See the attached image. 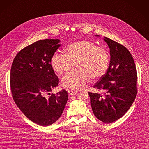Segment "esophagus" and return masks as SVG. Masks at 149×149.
Returning <instances> with one entry per match:
<instances>
[{
	"label": "esophagus",
	"mask_w": 149,
	"mask_h": 149,
	"mask_svg": "<svg viewBox=\"0 0 149 149\" xmlns=\"http://www.w3.org/2000/svg\"><path fill=\"white\" fill-rule=\"evenodd\" d=\"M68 93L69 95H75L78 93V91H74V90H68Z\"/></svg>",
	"instance_id": "obj_1"
}]
</instances>
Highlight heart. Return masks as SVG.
Listing matches in <instances>:
<instances>
[{
  "label": "heart",
  "instance_id": "1",
  "mask_svg": "<svg viewBox=\"0 0 149 149\" xmlns=\"http://www.w3.org/2000/svg\"><path fill=\"white\" fill-rule=\"evenodd\" d=\"M50 63L59 75L70 70L76 63L77 69L65 75L62 84L65 87L79 89L85 87L91 77L97 79L106 74L109 65V55L104 48L97 47L93 42L80 40L68 45L65 53H55Z\"/></svg>",
  "mask_w": 149,
  "mask_h": 149
}]
</instances>
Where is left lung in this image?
Returning a JSON list of instances; mask_svg holds the SVG:
<instances>
[{
    "label": "left lung",
    "instance_id": "8db88e82",
    "mask_svg": "<svg viewBox=\"0 0 149 149\" xmlns=\"http://www.w3.org/2000/svg\"><path fill=\"white\" fill-rule=\"evenodd\" d=\"M110 49L109 66L94 88L102 94L88 92L94 114L105 123L120 119L127 112L137 94V72L132 54L120 43L105 37Z\"/></svg>",
    "mask_w": 149,
    "mask_h": 149
}]
</instances>
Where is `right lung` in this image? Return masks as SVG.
Listing matches in <instances>:
<instances>
[{"mask_svg": "<svg viewBox=\"0 0 149 149\" xmlns=\"http://www.w3.org/2000/svg\"><path fill=\"white\" fill-rule=\"evenodd\" d=\"M59 42L46 39L22 49L10 69V86L15 103L29 120L41 126L58 120L68 100L65 89L50 94L59 82L50 63L60 47Z\"/></svg>", "mask_w": 149, "mask_h": 149, "instance_id": "right-lung-1", "label": "right lung"}]
</instances>
